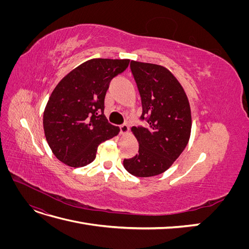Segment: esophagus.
Returning a JSON list of instances; mask_svg holds the SVG:
<instances>
[{"label": "esophagus", "instance_id": "34e87169", "mask_svg": "<svg viewBox=\"0 0 249 249\" xmlns=\"http://www.w3.org/2000/svg\"><path fill=\"white\" fill-rule=\"evenodd\" d=\"M119 130H120V133H122V134H126L127 132H129V125H127L126 124H120L119 125Z\"/></svg>", "mask_w": 249, "mask_h": 249}]
</instances>
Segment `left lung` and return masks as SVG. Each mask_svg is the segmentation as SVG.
<instances>
[{"label":"left lung","mask_w":249,"mask_h":249,"mask_svg":"<svg viewBox=\"0 0 249 249\" xmlns=\"http://www.w3.org/2000/svg\"><path fill=\"white\" fill-rule=\"evenodd\" d=\"M142 104L140 120L146 125L133 126L139 150L124 167L131 175L147 178L167 170L183 153L191 133V111L182 85L165 67L131 61Z\"/></svg>","instance_id":"8db88e82"}]
</instances>
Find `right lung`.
Returning a JSON list of instances; mask_svg holds the SVG:
<instances>
[{"label": "right lung", "instance_id": "add662e5", "mask_svg": "<svg viewBox=\"0 0 249 249\" xmlns=\"http://www.w3.org/2000/svg\"><path fill=\"white\" fill-rule=\"evenodd\" d=\"M129 59H91L58 83L43 113V129L53 154L71 167H83L95 159L102 142L119 127L104 115L110 81L124 72Z\"/></svg>", "mask_w": 249, "mask_h": 249}]
</instances>
